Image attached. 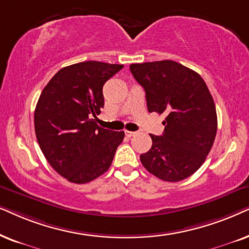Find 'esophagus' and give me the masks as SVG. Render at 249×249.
<instances>
[{
    "label": "esophagus",
    "instance_id": "1",
    "mask_svg": "<svg viewBox=\"0 0 249 249\" xmlns=\"http://www.w3.org/2000/svg\"><path fill=\"white\" fill-rule=\"evenodd\" d=\"M124 133H125V135H126L127 138H131V137H133V135L135 134V132H132V131H127V130H125V131H124Z\"/></svg>",
    "mask_w": 249,
    "mask_h": 249
}]
</instances>
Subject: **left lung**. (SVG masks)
<instances>
[{
	"label": "left lung",
	"mask_w": 249,
	"mask_h": 249,
	"mask_svg": "<svg viewBox=\"0 0 249 249\" xmlns=\"http://www.w3.org/2000/svg\"><path fill=\"white\" fill-rule=\"evenodd\" d=\"M130 69L144 89L148 111L166 116L164 133L150 134L152 145L141 163L163 181L184 180L203 165L216 135V108L206 83L173 60L132 64Z\"/></svg>",
	"instance_id": "left-lung-1"
}]
</instances>
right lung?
Wrapping results in <instances>:
<instances>
[{
    "label": "right lung",
    "mask_w": 249,
    "mask_h": 249,
    "mask_svg": "<svg viewBox=\"0 0 249 249\" xmlns=\"http://www.w3.org/2000/svg\"><path fill=\"white\" fill-rule=\"evenodd\" d=\"M124 67L84 61L61 68L43 89L34 114L35 133L49 164L77 184L108 171L124 132L95 123L104 108L102 88Z\"/></svg>",
    "instance_id": "obj_1"
}]
</instances>
